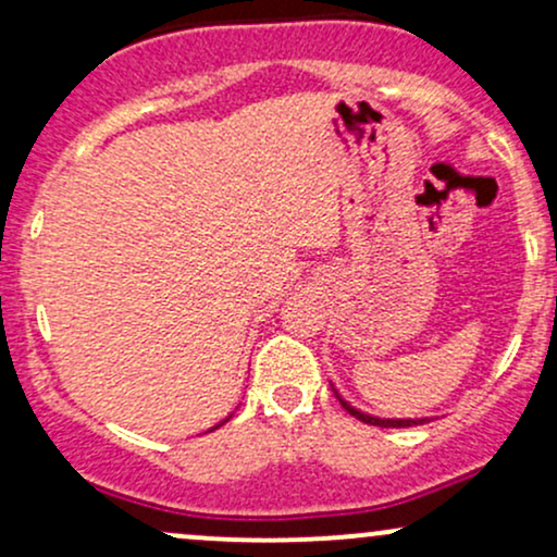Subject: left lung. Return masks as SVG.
<instances>
[{
	"mask_svg": "<svg viewBox=\"0 0 557 557\" xmlns=\"http://www.w3.org/2000/svg\"><path fill=\"white\" fill-rule=\"evenodd\" d=\"M345 411L350 413V417H356L359 421H363V424H372V426H417V424H424L426 419H376V417H367V413L356 411L354 406H348V403L341 400Z\"/></svg>",
	"mask_w": 557,
	"mask_h": 557,
	"instance_id": "1",
	"label": "left lung"
}]
</instances>
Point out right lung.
I'll return each mask as SVG.
<instances>
[{
    "instance_id": "1",
    "label": "right lung",
    "mask_w": 557,
    "mask_h": 557,
    "mask_svg": "<svg viewBox=\"0 0 557 557\" xmlns=\"http://www.w3.org/2000/svg\"><path fill=\"white\" fill-rule=\"evenodd\" d=\"M216 426H220V424H216ZM216 426H214V430H216Z\"/></svg>"
}]
</instances>
